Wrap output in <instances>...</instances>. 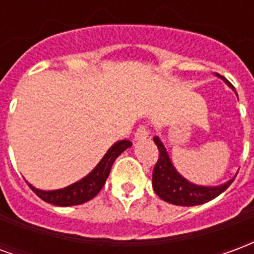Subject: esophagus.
<instances>
[{"mask_svg": "<svg viewBox=\"0 0 254 254\" xmlns=\"http://www.w3.org/2000/svg\"><path fill=\"white\" fill-rule=\"evenodd\" d=\"M148 127H145V125H140V127L136 129V132H134V140H143V138L148 137Z\"/></svg>", "mask_w": 254, "mask_h": 254, "instance_id": "esophagus-1", "label": "esophagus"}]
</instances>
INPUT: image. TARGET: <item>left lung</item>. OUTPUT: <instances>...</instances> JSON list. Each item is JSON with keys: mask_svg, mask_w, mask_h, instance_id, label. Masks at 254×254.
Listing matches in <instances>:
<instances>
[{"mask_svg": "<svg viewBox=\"0 0 254 254\" xmlns=\"http://www.w3.org/2000/svg\"><path fill=\"white\" fill-rule=\"evenodd\" d=\"M224 81L233 88L230 81H227L226 78ZM154 141L159 149V158L155 163L154 171H152V188L162 200L170 204H176V205H184V207L200 205L218 197L233 184V180H230L224 185L209 188L197 187L191 182H188L173 167L169 155L166 152L163 144L160 143L159 138L154 137Z\"/></svg>", "mask_w": 254, "mask_h": 254, "instance_id": "left-lung-1", "label": "left lung"}]
</instances>
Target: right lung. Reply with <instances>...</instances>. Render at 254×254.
<instances>
[{
	"mask_svg": "<svg viewBox=\"0 0 254 254\" xmlns=\"http://www.w3.org/2000/svg\"><path fill=\"white\" fill-rule=\"evenodd\" d=\"M130 145H132V143L129 140H121V141L114 144L107 151V154L103 156V159L100 160L99 165L95 167L94 171H91L84 180L73 184L70 187L52 191L39 190V189H35L31 185H28V187L39 198L49 202V204H53V205L69 207V205H78V204L89 201L103 188L107 177L110 174L111 166L114 163V160Z\"/></svg>",
	"mask_w": 254,
	"mask_h": 254,
	"instance_id": "add662e5",
	"label": "right lung"
}]
</instances>
